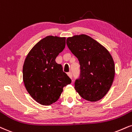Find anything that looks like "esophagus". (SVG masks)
Here are the masks:
<instances>
[{"instance_id": "34e87169", "label": "esophagus", "mask_w": 132, "mask_h": 132, "mask_svg": "<svg viewBox=\"0 0 132 132\" xmlns=\"http://www.w3.org/2000/svg\"><path fill=\"white\" fill-rule=\"evenodd\" d=\"M68 75L69 76V77H70V78L72 79V72H68Z\"/></svg>"}]
</instances>
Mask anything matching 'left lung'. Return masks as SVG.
<instances>
[{"instance_id":"obj_1","label":"left lung","mask_w":132,"mask_h":132,"mask_svg":"<svg viewBox=\"0 0 132 132\" xmlns=\"http://www.w3.org/2000/svg\"><path fill=\"white\" fill-rule=\"evenodd\" d=\"M66 44L80 64V76L74 82L76 90L87 101L101 100L110 89L114 78L115 66L111 54L85 34L68 37Z\"/></svg>"}]
</instances>
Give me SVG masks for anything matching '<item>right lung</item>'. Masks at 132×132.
Wrapping results in <instances>:
<instances>
[{
    "mask_svg": "<svg viewBox=\"0 0 132 132\" xmlns=\"http://www.w3.org/2000/svg\"><path fill=\"white\" fill-rule=\"evenodd\" d=\"M66 38L47 36L27 55L23 68V79L31 97L42 105H50L59 99L63 87L71 79L55 61L64 50Z\"/></svg>",
    "mask_w": 132,
    "mask_h": 132,
    "instance_id": "1",
    "label": "right lung"
}]
</instances>
